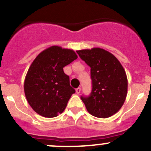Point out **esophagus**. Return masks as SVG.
<instances>
[{
    "label": "esophagus",
    "instance_id": "34e87169",
    "mask_svg": "<svg viewBox=\"0 0 151 151\" xmlns=\"http://www.w3.org/2000/svg\"><path fill=\"white\" fill-rule=\"evenodd\" d=\"M80 91H81V88H77V89H76V93H77V94L80 93Z\"/></svg>",
    "mask_w": 151,
    "mask_h": 151
}]
</instances>
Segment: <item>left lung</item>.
<instances>
[{"label": "left lung", "mask_w": 151, "mask_h": 151, "mask_svg": "<svg viewBox=\"0 0 151 151\" xmlns=\"http://www.w3.org/2000/svg\"><path fill=\"white\" fill-rule=\"evenodd\" d=\"M82 60L91 67L92 91L89 96H81L91 115L106 118L118 112L127 96L126 71L115 55L104 49L77 50Z\"/></svg>", "instance_id": "obj_1"}]
</instances>
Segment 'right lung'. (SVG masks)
Listing matches in <instances>:
<instances>
[{
    "mask_svg": "<svg viewBox=\"0 0 151 151\" xmlns=\"http://www.w3.org/2000/svg\"><path fill=\"white\" fill-rule=\"evenodd\" d=\"M77 58L74 50L52 46L34 59L25 77L24 91L36 113L54 118L64 111L75 90L70 86L69 77L63 67Z\"/></svg>",
    "mask_w": 151,
    "mask_h": 151,
    "instance_id": "right-lung-1",
    "label": "right lung"
}]
</instances>
